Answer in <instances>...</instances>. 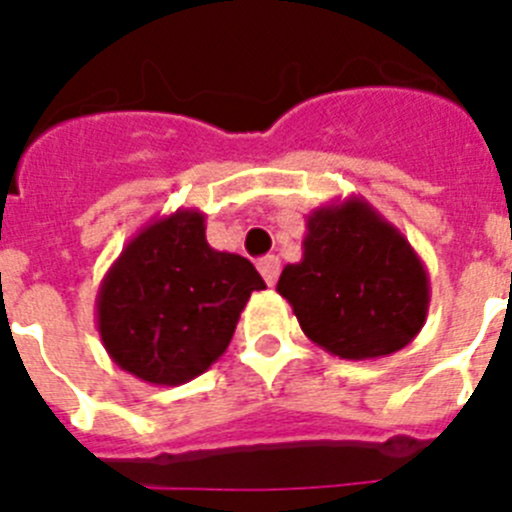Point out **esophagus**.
<instances>
[{
	"label": "esophagus",
	"mask_w": 512,
	"mask_h": 512,
	"mask_svg": "<svg viewBox=\"0 0 512 512\" xmlns=\"http://www.w3.org/2000/svg\"><path fill=\"white\" fill-rule=\"evenodd\" d=\"M279 259L277 256H264V259L259 261V271H261V277H264V282L269 284V287H274L279 279Z\"/></svg>",
	"instance_id": "1"
}]
</instances>
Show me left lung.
Masks as SVG:
<instances>
[{"label":"left lung","mask_w":512,"mask_h":512,"mask_svg":"<svg viewBox=\"0 0 512 512\" xmlns=\"http://www.w3.org/2000/svg\"><path fill=\"white\" fill-rule=\"evenodd\" d=\"M277 292L312 343L348 361L408 346L431 305V279L415 248L354 194L307 215L302 259L284 266Z\"/></svg>","instance_id":"1"}]
</instances>
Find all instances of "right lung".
<instances>
[{
  "label": "right lung",
  "mask_w": 512,
  "mask_h": 512,
  "mask_svg": "<svg viewBox=\"0 0 512 512\" xmlns=\"http://www.w3.org/2000/svg\"><path fill=\"white\" fill-rule=\"evenodd\" d=\"M253 264L215 251L205 212L156 217L128 241L97 292V330L110 359L148 384L176 387L225 354L251 292Z\"/></svg>",
  "instance_id": "add662e5"
}]
</instances>
